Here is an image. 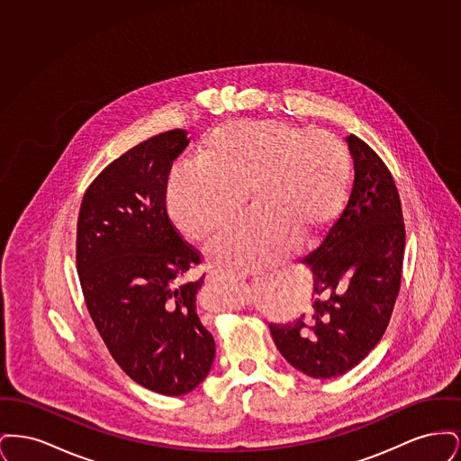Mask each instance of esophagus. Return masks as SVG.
<instances>
[{"instance_id": "obj_1", "label": "esophagus", "mask_w": 461, "mask_h": 461, "mask_svg": "<svg viewBox=\"0 0 461 461\" xmlns=\"http://www.w3.org/2000/svg\"><path fill=\"white\" fill-rule=\"evenodd\" d=\"M209 278L212 282H220V284H237V278L233 275H228V273H221V271H211L209 273Z\"/></svg>"}]
</instances>
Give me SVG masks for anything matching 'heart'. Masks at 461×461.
I'll return each instance as SVG.
<instances>
[{
  "label": "heart",
  "mask_w": 461,
  "mask_h": 461,
  "mask_svg": "<svg viewBox=\"0 0 461 461\" xmlns=\"http://www.w3.org/2000/svg\"><path fill=\"white\" fill-rule=\"evenodd\" d=\"M351 157L329 132L285 121H233L209 132L200 164L176 166L166 203L192 241L211 240L237 220L247 192L256 211L214 241L207 256L233 273L280 263L304 233L335 220L349 194Z\"/></svg>",
  "instance_id": "obj_1"
}]
</instances>
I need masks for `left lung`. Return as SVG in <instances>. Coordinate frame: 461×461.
<instances>
[{
	"label": "left lung",
	"instance_id": "left-lung-1",
	"mask_svg": "<svg viewBox=\"0 0 461 461\" xmlns=\"http://www.w3.org/2000/svg\"><path fill=\"white\" fill-rule=\"evenodd\" d=\"M351 197L321 245L303 263L312 271V306L290 323H269L275 346L299 372L333 378L359 365L393 316L404 259V222L394 177L357 136Z\"/></svg>",
	"mask_w": 461,
	"mask_h": 461
}]
</instances>
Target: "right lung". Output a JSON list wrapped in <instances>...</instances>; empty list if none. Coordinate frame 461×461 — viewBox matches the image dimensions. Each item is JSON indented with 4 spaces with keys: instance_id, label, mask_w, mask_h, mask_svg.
<instances>
[{
    "instance_id": "obj_1",
    "label": "right lung",
    "mask_w": 461,
    "mask_h": 461,
    "mask_svg": "<svg viewBox=\"0 0 461 461\" xmlns=\"http://www.w3.org/2000/svg\"><path fill=\"white\" fill-rule=\"evenodd\" d=\"M173 130L132 147L95 177L81 202L76 263L89 316L115 363L162 395L194 391L216 344L197 312L200 264L166 209L173 162L188 147Z\"/></svg>"
}]
</instances>
